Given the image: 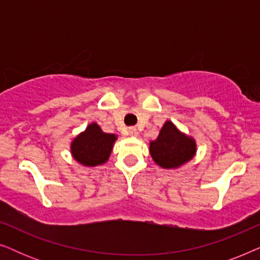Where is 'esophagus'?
I'll list each match as a JSON object with an SVG mask.
<instances>
[{
	"label": "esophagus",
	"instance_id": "esophagus-1",
	"mask_svg": "<svg viewBox=\"0 0 260 260\" xmlns=\"http://www.w3.org/2000/svg\"><path fill=\"white\" fill-rule=\"evenodd\" d=\"M129 135L130 136H137L138 135V131L135 126H130L129 127Z\"/></svg>",
	"mask_w": 260,
	"mask_h": 260
}]
</instances>
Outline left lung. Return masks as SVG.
<instances>
[{"label":"left lung","instance_id":"left-lung-1","mask_svg":"<svg viewBox=\"0 0 260 260\" xmlns=\"http://www.w3.org/2000/svg\"><path fill=\"white\" fill-rule=\"evenodd\" d=\"M149 150L152 159L158 166L173 169L193 158L197 144L193 138L181 133L172 122L167 120L157 138L150 142Z\"/></svg>","mask_w":260,"mask_h":260}]
</instances>
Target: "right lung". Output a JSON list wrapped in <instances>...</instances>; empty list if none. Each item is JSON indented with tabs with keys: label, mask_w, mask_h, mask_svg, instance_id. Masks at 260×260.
Masks as SVG:
<instances>
[{
	"label": "right lung",
	"mask_w": 260,
	"mask_h": 260,
	"mask_svg": "<svg viewBox=\"0 0 260 260\" xmlns=\"http://www.w3.org/2000/svg\"><path fill=\"white\" fill-rule=\"evenodd\" d=\"M116 140V135L103 133L98 124L92 123L84 133L74 138L71 152L74 159L83 166L103 165L108 161Z\"/></svg>",
	"instance_id": "obj_1"
}]
</instances>
